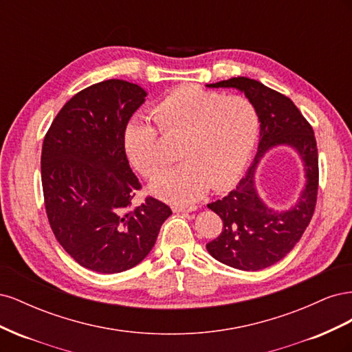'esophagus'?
I'll return each mask as SVG.
<instances>
[{
    "label": "esophagus",
    "instance_id": "34e87169",
    "mask_svg": "<svg viewBox=\"0 0 352 352\" xmlns=\"http://www.w3.org/2000/svg\"><path fill=\"white\" fill-rule=\"evenodd\" d=\"M197 210V207H173V211L175 212H192V211H195Z\"/></svg>",
    "mask_w": 352,
    "mask_h": 352
}]
</instances>
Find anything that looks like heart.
I'll return each mask as SVG.
<instances>
[{"mask_svg":"<svg viewBox=\"0 0 352 352\" xmlns=\"http://www.w3.org/2000/svg\"><path fill=\"white\" fill-rule=\"evenodd\" d=\"M151 114L166 138H180L177 153L185 162L158 173L150 184L154 195L175 204L199 199L210 185L229 186L247 166L260 132L258 111L248 98L195 87L173 89ZM123 146L132 166L145 176L157 173L168 160L162 136L142 117L127 123Z\"/></svg>","mask_w":352,"mask_h":352,"instance_id":"obj_1","label":"heart"}]
</instances>
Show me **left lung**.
Segmentation results:
<instances>
[{
  "label": "left lung",
  "mask_w": 352,
  "mask_h": 352,
  "mask_svg": "<svg viewBox=\"0 0 352 352\" xmlns=\"http://www.w3.org/2000/svg\"><path fill=\"white\" fill-rule=\"evenodd\" d=\"M207 87L238 89L258 111L260 142L248 172L226 197L207 206L223 220L220 235L207 243L211 257L233 269L257 272L270 267L289 254L313 217L318 189L314 132L289 98L258 80L238 76ZM280 144L294 147L300 155L306 185L291 209L278 212L258 195L254 173L265 153Z\"/></svg>",
  "instance_id": "left-lung-1"
}]
</instances>
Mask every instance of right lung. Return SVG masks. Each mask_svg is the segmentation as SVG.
Wrapping results in <instances>:
<instances>
[{
	"mask_svg": "<svg viewBox=\"0 0 352 352\" xmlns=\"http://www.w3.org/2000/svg\"><path fill=\"white\" fill-rule=\"evenodd\" d=\"M136 83L110 79L72 97L44 138L41 179L52 232L82 267L120 273L140 264L172 214L146 197L131 208L141 184L127 162L123 133L145 102Z\"/></svg>",
	"mask_w": 352,
	"mask_h": 352,
	"instance_id": "right-lung-1",
	"label": "right lung"
}]
</instances>
